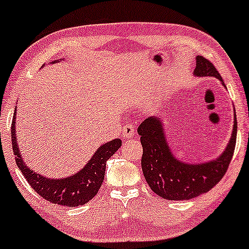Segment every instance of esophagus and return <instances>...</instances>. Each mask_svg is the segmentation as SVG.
Returning <instances> with one entry per match:
<instances>
[{
    "mask_svg": "<svg viewBox=\"0 0 249 249\" xmlns=\"http://www.w3.org/2000/svg\"><path fill=\"white\" fill-rule=\"evenodd\" d=\"M136 134V130H134V126L132 124H125L124 127L122 130V136L123 138H130V137H134Z\"/></svg>",
    "mask_w": 249,
    "mask_h": 249,
    "instance_id": "esophagus-1",
    "label": "esophagus"
}]
</instances>
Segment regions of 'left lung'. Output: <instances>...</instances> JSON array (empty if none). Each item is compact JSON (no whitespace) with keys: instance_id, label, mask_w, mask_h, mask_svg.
Masks as SVG:
<instances>
[{"instance_id":"1","label":"left lung","mask_w":249,"mask_h":249,"mask_svg":"<svg viewBox=\"0 0 249 249\" xmlns=\"http://www.w3.org/2000/svg\"><path fill=\"white\" fill-rule=\"evenodd\" d=\"M196 59L195 75L214 76L223 82L210 60L202 55ZM236 127L234 116L232 137L219 158L205 163H184L170 151L160 118L148 117L138 127L142 146V168L146 182L155 194L169 200H188L208 193L229 169L235 148Z\"/></svg>"}]
</instances>
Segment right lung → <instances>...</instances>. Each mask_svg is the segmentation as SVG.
<instances>
[{"mask_svg":"<svg viewBox=\"0 0 249 249\" xmlns=\"http://www.w3.org/2000/svg\"><path fill=\"white\" fill-rule=\"evenodd\" d=\"M15 115L16 110L11 122V143H13L15 160L32 189L37 191L39 196L43 197L44 199L64 206L83 205L94 198L103 183L107 161L118 151L122 146V140L113 139L111 142L103 143L92 155L90 161H88L85 168L81 169L75 175L66 178L51 179L40 176L34 170L28 168V166L22 160L16 140V128H15L16 116Z\"/></svg>","mask_w":249,"mask_h":249,"instance_id":"right-lung-1","label":"right lung"}]
</instances>
